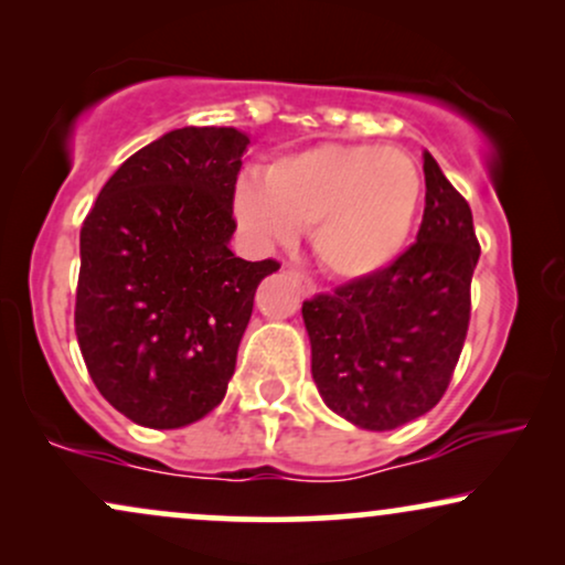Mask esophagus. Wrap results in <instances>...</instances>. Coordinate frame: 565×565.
Here are the masks:
<instances>
[{
	"mask_svg": "<svg viewBox=\"0 0 565 565\" xmlns=\"http://www.w3.org/2000/svg\"><path fill=\"white\" fill-rule=\"evenodd\" d=\"M289 274H291V278H295V281H297V287H300V291H302V295H305V297H310V295H312V291H316V284H312V278H310V276H305V274H302V270L291 268V270H289Z\"/></svg>",
	"mask_w": 565,
	"mask_h": 565,
	"instance_id": "1",
	"label": "esophagus"
}]
</instances>
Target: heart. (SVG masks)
<instances>
[{
  "label": "heart",
  "instance_id": "obj_1",
  "mask_svg": "<svg viewBox=\"0 0 565 565\" xmlns=\"http://www.w3.org/2000/svg\"><path fill=\"white\" fill-rule=\"evenodd\" d=\"M424 202L411 154L379 145H316L236 186V217L255 239L291 242L310 228L326 274L365 278L403 255Z\"/></svg>",
  "mask_w": 565,
  "mask_h": 565
}]
</instances>
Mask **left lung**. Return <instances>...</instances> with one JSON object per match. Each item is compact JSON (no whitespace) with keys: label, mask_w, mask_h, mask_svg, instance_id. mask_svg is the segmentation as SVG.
Masks as SVG:
<instances>
[{"label":"left lung","mask_w":565,"mask_h":565,"mask_svg":"<svg viewBox=\"0 0 565 565\" xmlns=\"http://www.w3.org/2000/svg\"><path fill=\"white\" fill-rule=\"evenodd\" d=\"M424 175L416 242L379 274L302 302L323 403L369 431L397 429L439 403L471 321L481 253L471 207L429 152Z\"/></svg>","instance_id":"8db88e82"}]
</instances>
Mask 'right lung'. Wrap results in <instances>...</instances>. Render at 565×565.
Returning <instances> with one entry per match:
<instances>
[{
  "label": "right lung",
  "instance_id": "add662e5",
  "mask_svg": "<svg viewBox=\"0 0 565 565\" xmlns=\"http://www.w3.org/2000/svg\"><path fill=\"white\" fill-rule=\"evenodd\" d=\"M249 136L186 126L110 175L81 226L76 337L102 397L179 429L221 405L257 284L281 268L228 249Z\"/></svg>",
  "mask_w": 565,
  "mask_h": 565
}]
</instances>
